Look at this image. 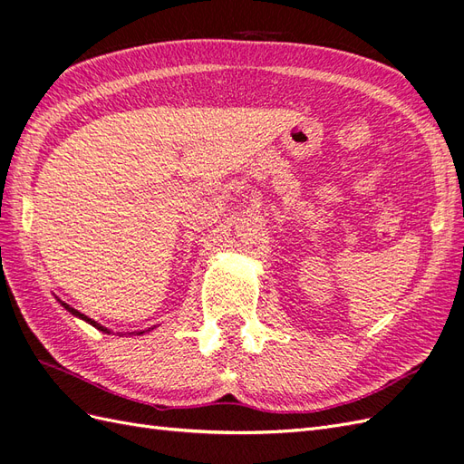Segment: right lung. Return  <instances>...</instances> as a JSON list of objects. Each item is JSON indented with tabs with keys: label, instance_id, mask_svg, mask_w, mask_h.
<instances>
[{
	"label": "right lung",
	"instance_id": "add662e5",
	"mask_svg": "<svg viewBox=\"0 0 464 464\" xmlns=\"http://www.w3.org/2000/svg\"><path fill=\"white\" fill-rule=\"evenodd\" d=\"M63 306H65V310L67 312H71L72 314V316H77V318H81V320H84V322H88V324H91V325H94L96 327V330H100V332H103V334H110V330H108V327H103L102 324H98V322H94V320H91V318H88V316H84V314H81L79 310H74V308H71L69 304H65V303H62ZM140 334H144V332H140ZM139 334V335H140Z\"/></svg>",
	"mask_w": 464,
	"mask_h": 464
}]
</instances>
